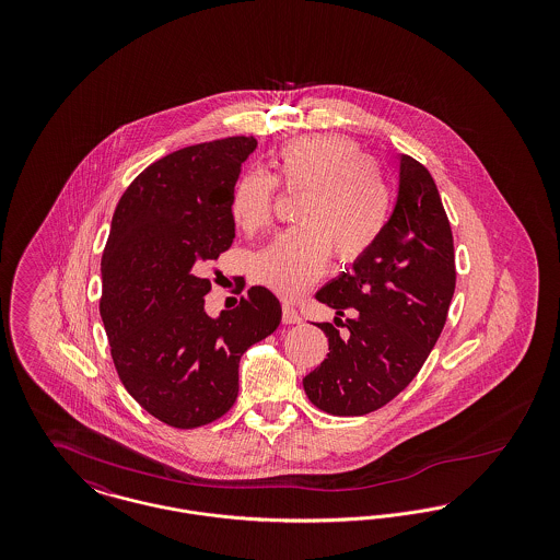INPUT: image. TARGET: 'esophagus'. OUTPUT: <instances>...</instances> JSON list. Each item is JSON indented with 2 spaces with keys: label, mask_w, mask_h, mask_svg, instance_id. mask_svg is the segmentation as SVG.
Masks as SVG:
<instances>
[{
  "label": "esophagus",
  "mask_w": 560,
  "mask_h": 560,
  "mask_svg": "<svg viewBox=\"0 0 560 560\" xmlns=\"http://www.w3.org/2000/svg\"><path fill=\"white\" fill-rule=\"evenodd\" d=\"M281 320L285 323V325H293V323H300V315H298V311L290 306V304H283V315H281Z\"/></svg>",
  "instance_id": "esophagus-1"
}]
</instances>
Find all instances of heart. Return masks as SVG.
<instances>
[{
	"label": "heart",
	"instance_id": "1",
	"mask_svg": "<svg viewBox=\"0 0 560 560\" xmlns=\"http://www.w3.org/2000/svg\"><path fill=\"white\" fill-rule=\"evenodd\" d=\"M275 176L243 174L233 188L231 215L245 233L268 226L279 185L302 192L295 226L265 245L252 260L254 279L293 298L313 285L331 252L340 262L363 258L390 215V188L382 170L347 136L293 138L275 155Z\"/></svg>",
	"mask_w": 560,
	"mask_h": 560
}]
</instances>
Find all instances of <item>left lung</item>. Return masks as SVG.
<instances>
[{
  "instance_id": "8db88e82",
  "label": "left lung",
  "mask_w": 560,
  "mask_h": 560,
  "mask_svg": "<svg viewBox=\"0 0 560 560\" xmlns=\"http://www.w3.org/2000/svg\"><path fill=\"white\" fill-rule=\"evenodd\" d=\"M455 290L450 218L420 161L400 155L399 197L380 240L317 292L347 319L317 323L329 340L327 359L302 384L331 416H365L395 399L422 370L436 345Z\"/></svg>"
}]
</instances>
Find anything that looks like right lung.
<instances>
[{
    "label": "right lung",
    "instance_id": "right-lung-1",
    "mask_svg": "<svg viewBox=\"0 0 560 560\" xmlns=\"http://www.w3.org/2000/svg\"><path fill=\"white\" fill-rule=\"evenodd\" d=\"M256 147L231 136L174 151L133 178L113 213L101 262L110 357L126 390L167 427L222 418L240 393L241 354L281 320L260 285L218 319L203 311V270L235 240L231 197Z\"/></svg>",
    "mask_w": 560,
    "mask_h": 560
}]
</instances>
